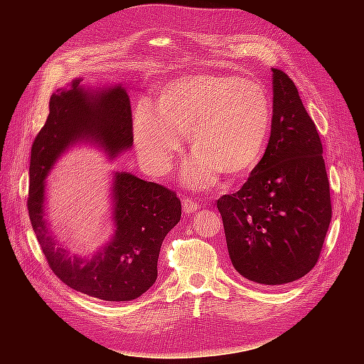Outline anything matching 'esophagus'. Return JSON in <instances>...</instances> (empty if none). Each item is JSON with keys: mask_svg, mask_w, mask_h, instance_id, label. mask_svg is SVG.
I'll list each match as a JSON object with an SVG mask.
<instances>
[{"mask_svg": "<svg viewBox=\"0 0 364 364\" xmlns=\"http://www.w3.org/2000/svg\"><path fill=\"white\" fill-rule=\"evenodd\" d=\"M182 208H183L185 214H191V213H196L197 209H199V202L194 200V199H190V197H185V199L182 200Z\"/></svg>", "mask_w": 364, "mask_h": 364, "instance_id": "1", "label": "esophagus"}]
</instances>
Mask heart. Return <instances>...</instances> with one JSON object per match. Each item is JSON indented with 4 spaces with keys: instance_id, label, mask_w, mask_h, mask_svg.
<instances>
[{
    "instance_id": "b5f03b06",
    "label": "heart",
    "mask_w": 364,
    "mask_h": 364,
    "mask_svg": "<svg viewBox=\"0 0 364 364\" xmlns=\"http://www.w3.org/2000/svg\"><path fill=\"white\" fill-rule=\"evenodd\" d=\"M272 127V103L264 86L235 75L196 74L162 87L156 106L139 100L132 134L142 164L153 174L167 173L186 135L194 156L183 181L214 183L217 173H247L259 162Z\"/></svg>"
}]
</instances>
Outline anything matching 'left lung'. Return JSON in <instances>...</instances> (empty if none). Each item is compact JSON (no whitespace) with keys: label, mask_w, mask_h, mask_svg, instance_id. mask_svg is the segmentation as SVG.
<instances>
[{"label":"left lung","mask_w":364,"mask_h":364,"mask_svg":"<svg viewBox=\"0 0 364 364\" xmlns=\"http://www.w3.org/2000/svg\"><path fill=\"white\" fill-rule=\"evenodd\" d=\"M273 71V117L247 182L217 200L229 258L241 277L282 285L310 272L331 222L323 149L290 77Z\"/></svg>","instance_id":"obj_1"}]
</instances>
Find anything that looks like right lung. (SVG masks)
Here are the masks:
<instances>
[{
    "mask_svg": "<svg viewBox=\"0 0 364 364\" xmlns=\"http://www.w3.org/2000/svg\"><path fill=\"white\" fill-rule=\"evenodd\" d=\"M71 82L50 98V114L31 146L28 215L54 274L75 291L109 302L134 301L158 278L162 241L179 223L182 208L174 191L126 171L111 185L112 222L107 245L92 257H71L59 246L46 220V179L74 144H95L109 159L134 144L130 100L121 85L91 90Z\"/></svg>",
    "mask_w": 364,
    "mask_h": 364,
    "instance_id": "add662e5",
    "label": "right lung"
}]
</instances>
